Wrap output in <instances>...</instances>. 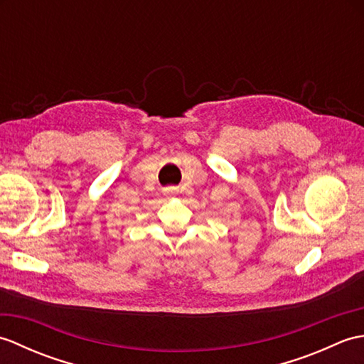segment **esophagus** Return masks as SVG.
I'll use <instances>...</instances> for the list:
<instances>
[{"mask_svg": "<svg viewBox=\"0 0 364 364\" xmlns=\"http://www.w3.org/2000/svg\"><path fill=\"white\" fill-rule=\"evenodd\" d=\"M162 192H164V196H167V197H173V196L178 194V188H175V186H167V188L162 189Z\"/></svg>", "mask_w": 364, "mask_h": 364, "instance_id": "34e87169", "label": "esophagus"}]
</instances>
